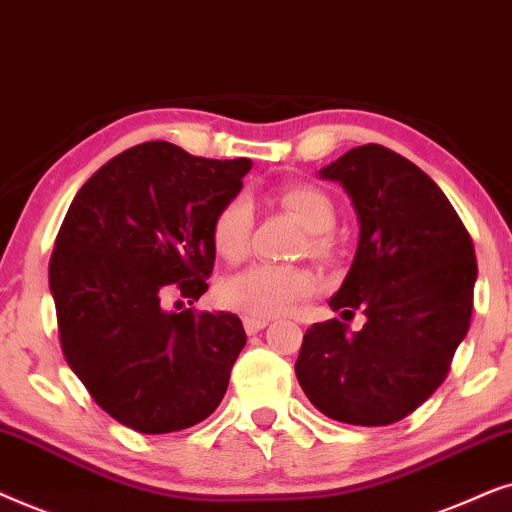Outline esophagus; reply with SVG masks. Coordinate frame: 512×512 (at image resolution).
Segmentation results:
<instances>
[{
  "mask_svg": "<svg viewBox=\"0 0 512 512\" xmlns=\"http://www.w3.org/2000/svg\"><path fill=\"white\" fill-rule=\"evenodd\" d=\"M243 325H245V332H248V335H257V332L264 330L269 323L262 318H243Z\"/></svg>",
  "mask_w": 512,
  "mask_h": 512,
  "instance_id": "1",
  "label": "esophagus"
}]
</instances>
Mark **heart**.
<instances>
[{"instance_id": "heart-1", "label": "heart", "mask_w": 512, "mask_h": 512, "mask_svg": "<svg viewBox=\"0 0 512 512\" xmlns=\"http://www.w3.org/2000/svg\"><path fill=\"white\" fill-rule=\"evenodd\" d=\"M288 208L309 234V252L313 257H327L332 252V238L327 231L335 227V201L320 187L290 185L281 196ZM252 203L238 194L229 199L215 215L210 238L222 260L238 262L245 257L252 234ZM316 288V278L302 267H276V264H252V267L229 276L220 285V302L245 318H274L292 309L299 299L309 297Z\"/></svg>"}]
</instances>
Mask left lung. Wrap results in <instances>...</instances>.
<instances>
[{"label":"left lung","instance_id":"obj_1","mask_svg":"<svg viewBox=\"0 0 512 512\" xmlns=\"http://www.w3.org/2000/svg\"><path fill=\"white\" fill-rule=\"evenodd\" d=\"M342 182L360 241L335 311H363V330L339 318L306 330L299 386L325 417L388 426L435 393L466 337L478 278L473 238L442 189L384 145L353 147L318 173Z\"/></svg>","mask_w":512,"mask_h":512}]
</instances>
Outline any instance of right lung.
I'll use <instances>...</instances> for the list:
<instances>
[{
  "mask_svg": "<svg viewBox=\"0 0 512 512\" xmlns=\"http://www.w3.org/2000/svg\"><path fill=\"white\" fill-rule=\"evenodd\" d=\"M250 168L142 142L95 170L60 224L49 262L60 346L95 403L133 431H182L227 393L241 318L166 302L208 290L213 220Z\"/></svg>",
  "mask_w": 512,
  "mask_h": 512,
  "instance_id": "add662e5",
  "label": "right lung"
}]
</instances>
